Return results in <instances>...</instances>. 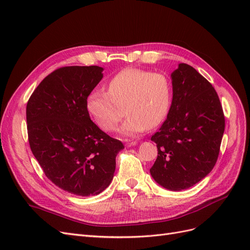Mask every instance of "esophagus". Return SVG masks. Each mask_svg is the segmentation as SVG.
<instances>
[{"label":"esophagus","instance_id":"esophagus-1","mask_svg":"<svg viewBox=\"0 0 250 250\" xmlns=\"http://www.w3.org/2000/svg\"><path fill=\"white\" fill-rule=\"evenodd\" d=\"M138 144L137 141H127L126 142V146L127 147H131V146H135Z\"/></svg>","mask_w":250,"mask_h":250}]
</instances>
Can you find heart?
Instances as JSON below:
<instances>
[{
  "instance_id": "1",
  "label": "heart",
  "mask_w": 250,
  "mask_h": 250,
  "mask_svg": "<svg viewBox=\"0 0 250 250\" xmlns=\"http://www.w3.org/2000/svg\"><path fill=\"white\" fill-rule=\"evenodd\" d=\"M172 100V84L164 74L128 67L113 76L107 92L94 90L86 99V109L104 131H115L125 116L122 127L133 137L163 123Z\"/></svg>"
}]
</instances>
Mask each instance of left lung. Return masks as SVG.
Instances as JSON below:
<instances>
[{
	"mask_svg": "<svg viewBox=\"0 0 250 250\" xmlns=\"http://www.w3.org/2000/svg\"><path fill=\"white\" fill-rule=\"evenodd\" d=\"M171 77L172 104L167 119L151 138L157 157L150 173L158 185L181 191L213 170L225 119L215 88L193 66L180 63Z\"/></svg>",
	"mask_w": 250,
	"mask_h": 250,
	"instance_id": "8db88e82",
	"label": "left lung"
}]
</instances>
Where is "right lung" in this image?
Here are the masks:
<instances>
[{"instance_id":"add662e5","label":"right lung","mask_w":250,"mask_h":250,"mask_svg":"<svg viewBox=\"0 0 250 250\" xmlns=\"http://www.w3.org/2000/svg\"><path fill=\"white\" fill-rule=\"evenodd\" d=\"M98 65L62 66L49 74L26 108L30 148L46 176L78 196L98 195L111 183L122 142L89 118L86 99L103 77Z\"/></svg>"}]
</instances>
